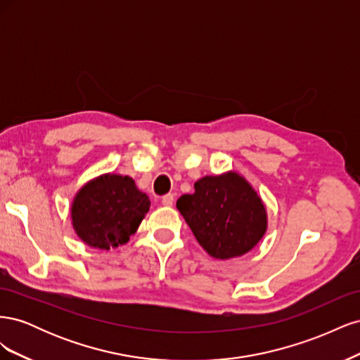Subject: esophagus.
Masks as SVG:
<instances>
[{"mask_svg":"<svg viewBox=\"0 0 360 360\" xmlns=\"http://www.w3.org/2000/svg\"><path fill=\"white\" fill-rule=\"evenodd\" d=\"M162 204L165 205V207H171V205L174 204V195H172V193L165 195V197L162 198Z\"/></svg>","mask_w":360,"mask_h":360,"instance_id":"esophagus-1","label":"esophagus"}]
</instances>
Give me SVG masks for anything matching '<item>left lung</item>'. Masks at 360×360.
<instances>
[{"instance_id":"obj_1","label":"left lung","mask_w":360,"mask_h":360,"mask_svg":"<svg viewBox=\"0 0 360 360\" xmlns=\"http://www.w3.org/2000/svg\"><path fill=\"white\" fill-rule=\"evenodd\" d=\"M193 189L177 200V209L207 254L230 259L259 243L267 231V210L243 176L237 171L205 176Z\"/></svg>"}]
</instances>
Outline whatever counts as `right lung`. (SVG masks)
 Masks as SVG:
<instances>
[{"mask_svg": "<svg viewBox=\"0 0 360 360\" xmlns=\"http://www.w3.org/2000/svg\"><path fill=\"white\" fill-rule=\"evenodd\" d=\"M150 210V200L135 180L106 172L86 181L70 205L72 226L90 248L110 250L129 242Z\"/></svg>", "mask_w": 360, "mask_h": 360, "instance_id": "obj_1", "label": "right lung"}]
</instances>
